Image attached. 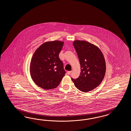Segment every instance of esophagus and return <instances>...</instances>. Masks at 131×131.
Listing matches in <instances>:
<instances>
[{"mask_svg":"<svg viewBox=\"0 0 131 131\" xmlns=\"http://www.w3.org/2000/svg\"><path fill=\"white\" fill-rule=\"evenodd\" d=\"M71 71H67V74L68 75H70L71 73Z\"/></svg>","mask_w":131,"mask_h":131,"instance_id":"1","label":"esophagus"}]
</instances>
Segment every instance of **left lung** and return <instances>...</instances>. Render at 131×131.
I'll list each match as a JSON object with an SVG mask.
<instances>
[{
	"mask_svg": "<svg viewBox=\"0 0 131 131\" xmlns=\"http://www.w3.org/2000/svg\"><path fill=\"white\" fill-rule=\"evenodd\" d=\"M73 45L79 60L81 71L78 78L71 80L81 91H90L97 87L104 78L106 62L104 56L99 48L87 41L76 40Z\"/></svg>",
	"mask_w": 131,
	"mask_h": 131,
	"instance_id": "obj_1",
	"label": "left lung"
}]
</instances>
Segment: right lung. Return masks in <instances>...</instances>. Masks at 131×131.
Returning <instances> with one entry per match:
<instances>
[{"instance_id":"right-lung-1","label":"right lung","mask_w":131,"mask_h":131,"mask_svg":"<svg viewBox=\"0 0 131 131\" xmlns=\"http://www.w3.org/2000/svg\"><path fill=\"white\" fill-rule=\"evenodd\" d=\"M63 42H45L36 50L30 64V74L37 85L45 90L55 88L60 84L66 72L59 54Z\"/></svg>"}]
</instances>
